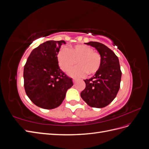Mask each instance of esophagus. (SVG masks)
I'll return each mask as SVG.
<instances>
[{
	"mask_svg": "<svg viewBox=\"0 0 149 149\" xmlns=\"http://www.w3.org/2000/svg\"><path fill=\"white\" fill-rule=\"evenodd\" d=\"M76 81H77V80H76V79H73V83H76Z\"/></svg>",
	"mask_w": 149,
	"mask_h": 149,
	"instance_id": "34e87169",
	"label": "esophagus"
}]
</instances>
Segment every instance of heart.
I'll return each instance as SVG.
<instances>
[{"label": "heart", "instance_id": "heart-1", "mask_svg": "<svg viewBox=\"0 0 149 149\" xmlns=\"http://www.w3.org/2000/svg\"><path fill=\"white\" fill-rule=\"evenodd\" d=\"M58 60L60 68L65 71H69L78 61L79 65L69 72L71 76L76 78L84 77L88 73L95 74L101 65L100 54L84 45H78L70 49L63 48L58 53Z\"/></svg>", "mask_w": 149, "mask_h": 149}]
</instances>
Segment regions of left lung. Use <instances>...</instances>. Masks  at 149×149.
I'll return each mask as SVG.
<instances>
[{"label": "left lung", "instance_id": "left-lung-1", "mask_svg": "<svg viewBox=\"0 0 149 149\" xmlns=\"http://www.w3.org/2000/svg\"><path fill=\"white\" fill-rule=\"evenodd\" d=\"M85 44L97 49L101 56V65L92 78L84 80L86 88L81 93V97L89 106L102 108L114 100L120 88L122 72L119 59L102 43L89 42Z\"/></svg>", "mask_w": 149, "mask_h": 149}]
</instances>
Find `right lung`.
Segmentation results:
<instances>
[{"mask_svg": "<svg viewBox=\"0 0 149 149\" xmlns=\"http://www.w3.org/2000/svg\"><path fill=\"white\" fill-rule=\"evenodd\" d=\"M64 40H49L33 49L24 69L26 95L36 106L52 109L61 105L67 90L73 85L63 72L57 55Z\"/></svg>", "mask_w": 149, "mask_h": 149, "instance_id": "1", "label": "right lung"}]
</instances>
